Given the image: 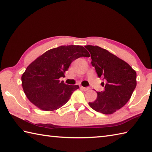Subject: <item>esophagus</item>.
Returning a JSON list of instances; mask_svg holds the SVG:
<instances>
[{"instance_id":"1","label":"esophagus","mask_w":152,"mask_h":152,"mask_svg":"<svg viewBox=\"0 0 152 152\" xmlns=\"http://www.w3.org/2000/svg\"><path fill=\"white\" fill-rule=\"evenodd\" d=\"M80 88H81L82 90H83V91H89V90L90 89L89 88H85V87H82V86L80 87Z\"/></svg>"}]
</instances>
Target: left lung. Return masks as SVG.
<instances>
[{
	"mask_svg": "<svg viewBox=\"0 0 152 152\" xmlns=\"http://www.w3.org/2000/svg\"><path fill=\"white\" fill-rule=\"evenodd\" d=\"M99 78L104 82V91L97 93L94 102H89L94 110L112 114L122 108L133 94L137 86V73L132 67L108 50L96 46H86Z\"/></svg>",
	"mask_w": 152,
	"mask_h": 152,
	"instance_id": "left-lung-1",
	"label": "left lung"
}]
</instances>
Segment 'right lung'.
<instances>
[{"label":"right lung","instance_id":"right-lung-1","mask_svg":"<svg viewBox=\"0 0 152 152\" xmlns=\"http://www.w3.org/2000/svg\"><path fill=\"white\" fill-rule=\"evenodd\" d=\"M80 57H89L81 46H61L46 51L32 62L22 74V87L28 99L38 108L53 111L65 104L77 85H67L64 76L71 63Z\"/></svg>","mask_w":152,"mask_h":152}]
</instances>
